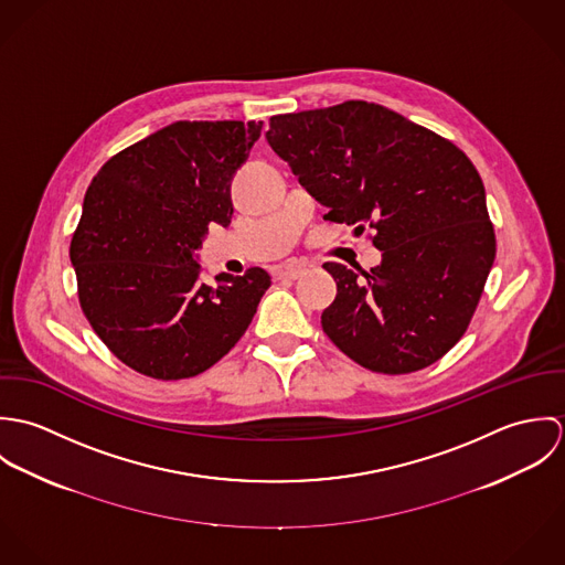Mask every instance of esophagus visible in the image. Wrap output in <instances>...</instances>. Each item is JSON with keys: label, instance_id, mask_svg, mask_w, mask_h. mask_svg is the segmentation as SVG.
Listing matches in <instances>:
<instances>
[{"label": "esophagus", "instance_id": "34e87169", "mask_svg": "<svg viewBox=\"0 0 565 565\" xmlns=\"http://www.w3.org/2000/svg\"><path fill=\"white\" fill-rule=\"evenodd\" d=\"M307 271V265L300 263H289V265H278L274 267V278L276 280H296Z\"/></svg>", "mask_w": 565, "mask_h": 565}]
</instances>
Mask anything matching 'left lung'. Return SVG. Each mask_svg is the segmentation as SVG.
<instances>
[{"label": "left lung", "instance_id": "8db88e82", "mask_svg": "<svg viewBox=\"0 0 565 565\" xmlns=\"http://www.w3.org/2000/svg\"><path fill=\"white\" fill-rule=\"evenodd\" d=\"M267 143L328 213L374 228L381 265L323 263L337 282L323 332L359 365L408 374L468 330L495 237L477 167L448 139L363 99L269 119Z\"/></svg>", "mask_w": 565, "mask_h": 565}]
</instances>
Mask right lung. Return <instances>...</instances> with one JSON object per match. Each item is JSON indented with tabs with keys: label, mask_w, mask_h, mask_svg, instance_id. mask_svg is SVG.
<instances>
[{
	"label": "right lung",
	"mask_w": 565,
	"mask_h": 565,
	"mask_svg": "<svg viewBox=\"0 0 565 565\" xmlns=\"http://www.w3.org/2000/svg\"><path fill=\"white\" fill-rule=\"evenodd\" d=\"M263 121H175L104 162L72 247L78 298L97 337L135 372L191 379L252 322L271 278L260 267L200 282L193 252L233 220L231 182Z\"/></svg>",
	"instance_id": "add662e5"
}]
</instances>
